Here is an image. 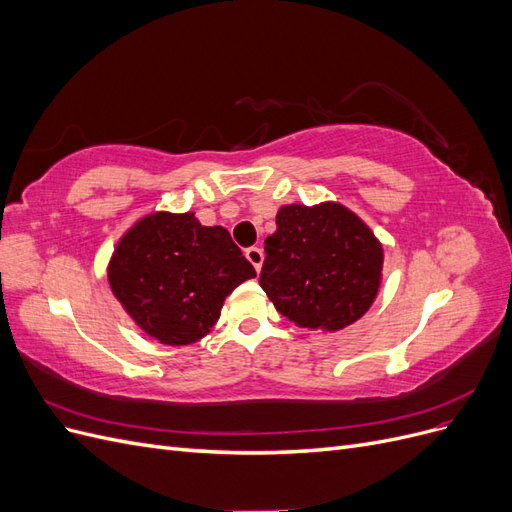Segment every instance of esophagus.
I'll return each instance as SVG.
<instances>
[{
	"label": "esophagus",
	"instance_id": "1",
	"mask_svg": "<svg viewBox=\"0 0 512 512\" xmlns=\"http://www.w3.org/2000/svg\"><path fill=\"white\" fill-rule=\"evenodd\" d=\"M245 258L252 262L256 271H260V269H262V262H265V252H262L260 247H256V245H254V247H247V250H245Z\"/></svg>",
	"mask_w": 512,
	"mask_h": 512
}]
</instances>
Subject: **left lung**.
Returning <instances> with one entry per match:
<instances>
[{
  "mask_svg": "<svg viewBox=\"0 0 512 512\" xmlns=\"http://www.w3.org/2000/svg\"><path fill=\"white\" fill-rule=\"evenodd\" d=\"M265 241L260 286L297 327L339 331L374 303L384 252L359 215L339 203L284 205Z\"/></svg>",
  "mask_w": 512,
  "mask_h": 512,
  "instance_id": "1",
  "label": "left lung"
}]
</instances>
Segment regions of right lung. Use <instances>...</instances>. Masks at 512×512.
Wrapping results in <instances>:
<instances>
[{
    "mask_svg": "<svg viewBox=\"0 0 512 512\" xmlns=\"http://www.w3.org/2000/svg\"><path fill=\"white\" fill-rule=\"evenodd\" d=\"M256 277L228 230L194 213L156 211L115 247L108 284L128 316L166 346H188L218 322L224 299Z\"/></svg>",
    "mask_w": 512,
    "mask_h": 512,
    "instance_id": "add662e5",
    "label": "right lung"
}]
</instances>
